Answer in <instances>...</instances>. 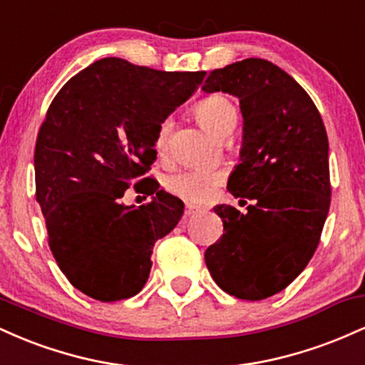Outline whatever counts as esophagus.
I'll use <instances>...</instances> for the list:
<instances>
[{"label":"esophagus","mask_w":365,"mask_h":365,"mask_svg":"<svg viewBox=\"0 0 365 365\" xmlns=\"http://www.w3.org/2000/svg\"><path fill=\"white\" fill-rule=\"evenodd\" d=\"M195 212H200V207L194 206V204H187V206H185V216H192V215H195Z\"/></svg>","instance_id":"obj_1"}]
</instances>
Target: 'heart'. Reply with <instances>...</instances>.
Masks as SVG:
<instances>
[{
  "mask_svg": "<svg viewBox=\"0 0 365 365\" xmlns=\"http://www.w3.org/2000/svg\"><path fill=\"white\" fill-rule=\"evenodd\" d=\"M195 120L215 137H226L235 128L238 111L235 104L223 94H212L200 99L192 108ZM170 120H163L154 133V149L158 156H165L170 148ZM225 173L220 170H183L170 175L165 185L173 195L185 199L188 202H207L215 194L216 187L221 185Z\"/></svg>",
  "mask_w": 365,
  "mask_h": 365,
  "instance_id": "obj_1",
  "label": "heart"
}]
</instances>
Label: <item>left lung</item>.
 I'll return each instance as SVG.
<instances>
[{
	"label": "left lung",
	"instance_id": "obj_1",
	"mask_svg": "<svg viewBox=\"0 0 365 365\" xmlns=\"http://www.w3.org/2000/svg\"><path fill=\"white\" fill-rule=\"evenodd\" d=\"M202 91L240 99L244 149L228 192L254 200L245 212L215 207L223 235L207 247L206 266L230 295L267 299L302 273L319 245L331 204L324 123L300 83L261 58L212 70Z\"/></svg>",
	"mask_w": 365,
	"mask_h": 365
}]
</instances>
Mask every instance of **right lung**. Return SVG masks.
Listing matches in <instances>:
<instances>
[{
  "instance_id": "right-lung-1",
  "label": "right lung",
  "mask_w": 365,
  "mask_h": 365,
  "mask_svg": "<svg viewBox=\"0 0 365 365\" xmlns=\"http://www.w3.org/2000/svg\"><path fill=\"white\" fill-rule=\"evenodd\" d=\"M204 77L104 58L70 78L49 104L36 139V199L53 257L91 299L137 295L149 278L154 242L178 225L182 200L142 177L156 161L158 125ZM132 182L157 195L139 208L123 207Z\"/></svg>"
}]
</instances>
